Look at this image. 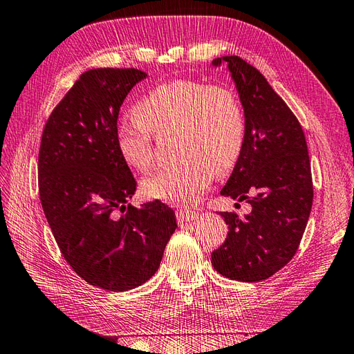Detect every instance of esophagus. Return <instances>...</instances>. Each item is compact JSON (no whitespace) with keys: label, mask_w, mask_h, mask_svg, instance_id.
<instances>
[{"label":"esophagus","mask_w":354,"mask_h":354,"mask_svg":"<svg viewBox=\"0 0 354 354\" xmlns=\"http://www.w3.org/2000/svg\"><path fill=\"white\" fill-rule=\"evenodd\" d=\"M176 217L178 221H192L198 218V212L194 209H187V208H177L176 211Z\"/></svg>","instance_id":"obj_1"}]
</instances>
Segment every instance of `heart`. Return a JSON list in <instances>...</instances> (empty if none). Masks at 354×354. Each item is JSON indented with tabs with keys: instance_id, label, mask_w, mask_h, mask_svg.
I'll use <instances>...</instances> for the list:
<instances>
[{
	"instance_id": "heart-1",
	"label": "heart",
	"mask_w": 354,
	"mask_h": 354,
	"mask_svg": "<svg viewBox=\"0 0 354 354\" xmlns=\"http://www.w3.org/2000/svg\"><path fill=\"white\" fill-rule=\"evenodd\" d=\"M137 121L116 127V147L124 162L146 173L153 162V137L174 133L178 164L142 181L143 194L176 205L201 199L214 174L226 173L242 152L245 115L230 88L194 80H174L153 87L134 108Z\"/></svg>"
}]
</instances>
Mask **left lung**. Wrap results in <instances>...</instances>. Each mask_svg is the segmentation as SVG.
Listing matches in <instances>:
<instances>
[{"mask_svg": "<svg viewBox=\"0 0 354 354\" xmlns=\"http://www.w3.org/2000/svg\"><path fill=\"white\" fill-rule=\"evenodd\" d=\"M221 63H227L239 93L245 140L220 194L246 201L251 212H220L229 233L211 261L232 281L260 282L298 250L313 203L312 169L301 125L261 72L238 56L212 60L214 66Z\"/></svg>", "mask_w": 354, "mask_h": 354, "instance_id": "left-lung-1", "label": "left lung"}]
</instances>
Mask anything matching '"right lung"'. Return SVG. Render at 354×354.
<instances>
[{"label": "right lung", "mask_w": 354, "mask_h": 354, "mask_svg": "<svg viewBox=\"0 0 354 354\" xmlns=\"http://www.w3.org/2000/svg\"><path fill=\"white\" fill-rule=\"evenodd\" d=\"M146 77L134 68L84 72L51 112L38 155L41 205L62 255L85 282L113 292L151 279L177 229L160 201L128 203L137 183L116 147L121 104Z\"/></svg>", "instance_id": "right-lung-1"}]
</instances>
